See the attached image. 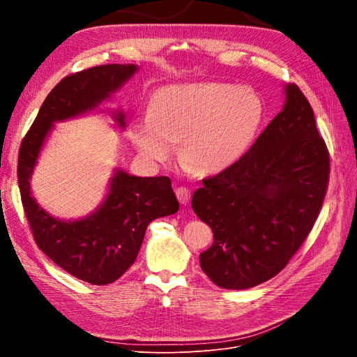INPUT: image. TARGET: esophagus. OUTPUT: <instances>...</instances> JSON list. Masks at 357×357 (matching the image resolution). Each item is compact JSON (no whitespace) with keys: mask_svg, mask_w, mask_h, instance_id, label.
Wrapping results in <instances>:
<instances>
[{"mask_svg":"<svg viewBox=\"0 0 357 357\" xmlns=\"http://www.w3.org/2000/svg\"><path fill=\"white\" fill-rule=\"evenodd\" d=\"M176 198L181 204L186 205L191 199V192L188 188H185V186H179V188H176Z\"/></svg>","mask_w":357,"mask_h":357,"instance_id":"esophagus-1","label":"esophagus"}]
</instances>
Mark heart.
<instances>
[{
	"instance_id": "obj_1",
	"label": "heart",
	"mask_w": 357,
	"mask_h": 357,
	"mask_svg": "<svg viewBox=\"0 0 357 357\" xmlns=\"http://www.w3.org/2000/svg\"><path fill=\"white\" fill-rule=\"evenodd\" d=\"M265 117V105L249 86L186 82L159 88L150 111L130 126L139 153L156 163L178 158L201 175L233 166L252 144Z\"/></svg>"
}]
</instances>
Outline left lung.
I'll list each match as a JSON object with an SVG mask.
<instances>
[{
  "instance_id": "1",
  "label": "left lung",
  "mask_w": 357,
  "mask_h": 357,
  "mask_svg": "<svg viewBox=\"0 0 357 357\" xmlns=\"http://www.w3.org/2000/svg\"><path fill=\"white\" fill-rule=\"evenodd\" d=\"M282 111L233 166L204 179L192 210L213 230L201 269L224 289H248L278 275L320 214L330 159L314 111L285 85Z\"/></svg>"
}]
</instances>
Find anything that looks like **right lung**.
I'll return each instance as SVG.
<instances>
[{
	"label": "right lung",
	"instance_id": "obj_1",
	"mask_svg": "<svg viewBox=\"0 0 357 357\" xmlns=\"http://www.w3.org/2000/svg\"><path fill=\"white\" fill-rule=\"evenodd\" d=\"M137 70L133 63H111L63 78L46 97L18 153V186L37 246L63 271L92 285L117 280L135 264L149 224L179 210L171 179L140 178L116 167L102 202L77 220L56 218L43 210L30 181L54 123L98 111ZM112 120L126 128L124 111L112 112Z\"/></svg>",
	"mask_w": 357,
	"mask_h": 357
}]
</instances>
